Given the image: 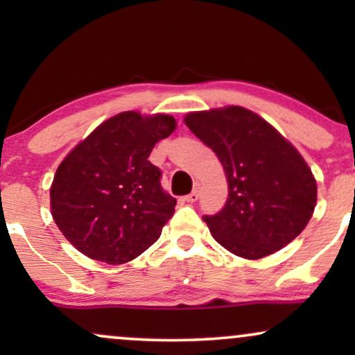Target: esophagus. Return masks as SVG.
Segmentation results:
<instances>
[{
    "instance_id": "esophagus-1",
    "label": "esophagus",
    "mask_w": 355,
    "mask_h": 355,
    "mask_svg": "<svg viewBox=\"0 0 355 355\" xmlns=\"http://www.w3.org/2000/svg\"><path fill=\"white\" fill-rule=\"evenodd\" d=\"M185 200L189 202V203H193V202H197V200H198V190L195 189L193 191H190V193L187 195V197H185Z\"/></svg>"
}]
</instances>
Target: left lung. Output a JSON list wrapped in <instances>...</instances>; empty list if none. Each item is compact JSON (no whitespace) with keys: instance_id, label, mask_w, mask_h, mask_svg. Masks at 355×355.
Returning a JSON list of instances; mask_svg holds the SVG:
<instances>
[{"instance_id":"left-lung-1","label":"left lung","mask_w":355,"mask_h":355,"mask_svg":"<svg viewBox=\"0 0 355 355\" xmlns=\"http://www.w3.org/2000/svg\"><path fill=\"white\" fill-rule=\"evenodd\" d=\"M185 125L214 150L229 182L225 207L203 215L220 245L255 260L305 229L315 209V178L274 126L242 107L189 113Z\"/></svg>"}]
</instances>
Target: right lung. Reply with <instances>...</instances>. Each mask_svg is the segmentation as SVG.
Returning <instances> with one entry per match:
<instances>
[{"mask_svg":"<svg viewBox=\"0 0 355 355\" xmlns=\"http://www.w3.org/2000/svg\"><path fill=\"white\" fill-rule=\"evenodd\" d=\"M175 126V118L162 113H118L61 162L50 190L51 215L76 250L116 266L157 242L177 200L162 189V172L148 157Z\"/></svg>","mask_w":355,"mask_h":355,"instance_id":"1","label":"right lung"}]
</instances>
